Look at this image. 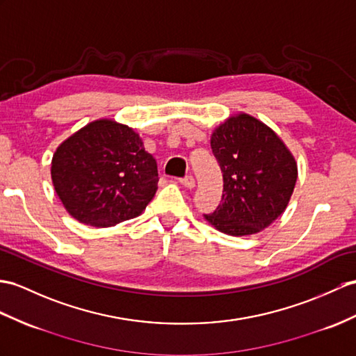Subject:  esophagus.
<instances>
[{"label":"esophagus","instance_id":"obj_1","mask_svg":"<svg viewBox=\"0 0 356 356\" xmlns=\"http://www.w3.org/2000/svg\"><path fill=\"white\" fill-rule=\"evenodd\" d=\"M181 184H183L187 188H195L196 181H195V178L192 175H187V177H184L183 179H181Z\"/></svg>","mask_w":356,"mask_h":356}]
</instances>
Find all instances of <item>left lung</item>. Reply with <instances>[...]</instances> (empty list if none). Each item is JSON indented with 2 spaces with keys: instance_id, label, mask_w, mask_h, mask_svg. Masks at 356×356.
<instances>
[{
  "instance_id": "8db88e82",
  "label": "left lung",
  "mask_w": 356,
  "mask_h": 356,
  "mask_svg": "<svg viewBox=\"0 0 356 356\" xmlns=\"http://www.w3.org/2000/svg\"><path fill=\"white\" fill-rule=\"evenodd\" d=\"M210 143L223 173V193L220 205L204 219L232 237L270 227L287 208L298 179V163L287 145L243 111L214 127Z\"/></svg>"
}]
</instances>
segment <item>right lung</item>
Wrapping results in <instances>:
<instances>
[{
    "mask_svg": "<svg viewBox=\"0 0 356 356\" xmlns=\"http://www.w3.org/2000/svg\"><path fill=\"white\" fill-rule=\"evenodd\" d=\"M157 163L142 137L115 119H97L57 146L51 179L65 210L97 228L140 216L157 192Z\"/></svg>",
    "mask_w": 356,
    "mask_h": 356,
    "instance_id": "obj_1",
    "label": "right lung"
}]
</instances>
